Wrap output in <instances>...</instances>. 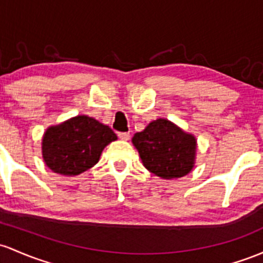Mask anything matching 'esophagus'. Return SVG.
<instances>
[{"label": "esophagus", "instance_id": "34e87169", "mask_svg": "<svg viewBox=\"0 0 263 263\" xmlns=\"http://www.w3.org/2000/svg\"><path fill=\"white\" fill-rule=\"evenodd\" d=\"M118 137L125 141L129 140V132H118Z\"/></svg>", "mask_w": 263, "mask_h": 263}]
</instances>
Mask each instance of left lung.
Here are the masks:
<instances>
[{"label": "left lung", "instance_id": "left-lung-1", "mask_svg": "<svg viewBox=\"0 0 263 263\" xmlns=\"http://www.w3.org/2000/svg\"><path fill=\"white\" fill-rule=\"evenodd\" d=\"M132 142L149 172L168 180L186 176L193 167L196 140L170 121L156 120Z\"/></svg>", "mask_w": 263, "mask_h": 263}]
</instances>
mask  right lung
<instances>
[{
	"instance_id": "add662e5",
	"label": "right lung",
	"mask_w": 263,
	"mask_h": 263,
	"mask_svg": "<svg viewBox=\"0 0 263 263\" xmlns=\"http://www.w3.org/2000/svg\"><path fill=\"white\" fill-rule=\"evenodd\" d=\"M116 134L95 118L77 116L50 127L42 141L46 164L56 174L74 176L99 162L101 152Z\"/></svg>"
}]
</instances>
